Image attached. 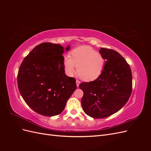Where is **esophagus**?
<instances>
[{
  "label": "esophagus",
  "mask_w": 151,
  "mask_h": 151,
  "mask_svg": "<svg viewBox=\"0 0 151 151\" xmlns=\"http://www.w3.org/2000/svg\"><path fill=\"white\" fill-rule=\"evenodd\" d=\"M80 83H81V82H80L79 81L76 80V85H77V87H79V84H80Z\"/></svg>",
  "instance_id": "34e87169"
}]
</instances>
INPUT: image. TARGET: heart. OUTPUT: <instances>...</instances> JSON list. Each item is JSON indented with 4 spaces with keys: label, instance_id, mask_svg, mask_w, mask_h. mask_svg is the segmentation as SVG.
<instances>
[{
    "label": "heart",
    "instance_id": "heart-1",
    "mask_svg": "<svg viewBox=\"0 0 151 151\" xmlns=\"http://www.w3.org/2000/svg\"><path fill=\"white\" fill-rule=\"evenodd\" d=\"M105 59L101 54L89 46H82L72 50L71 57L63 59L66 74L72 77L76 70L82 79L92 81L101 76L105 66Z\"/></svg>",
    "mask_w": 151,
    "mask_h": 151
}]
</instances>
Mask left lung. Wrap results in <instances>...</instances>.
Segmentation results:
<instances>
[{"label":"left lung","mask_w":151,"mask_h":151,"mask_svg":"<svg viewBox=\"0 0 151 151\" xmlns=\"http://www.w3.org/2000/svg\"><path fill=\"white\" fill-rule=\"evenodd\" d=\"M99 52L106 60L102 74L94 81L79 84L84 93L82 107L94 118H106L119 111L132 91V71L125 59L111 49L101 48Z\"/></svg>","instance_id":"1"}]
</instances>
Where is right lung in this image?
I'll return each mask as SVG.
<instances>
[{"label":"right lung","mask_w":151,"mask_h":151,"mask_svg":"<svg viewBox=\"0 0 151 151\" xmlns=\"http://www.w3.org/2000/svg\"><path fill=\"white\" fill-rule=\"evenodd\" d=\"M69 49L68 45L65 50ZM63 52L60 45L43 43L32 50L20 65L18 89L26 103L40 115H59L77 88L76 79L65 74Z\"/></svg>","instance_id":"add662e5"}]
</instances>
